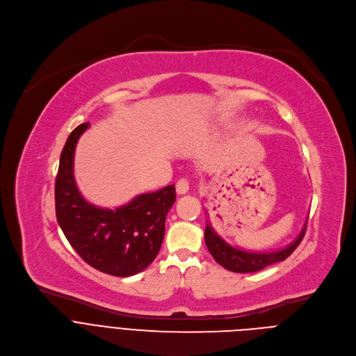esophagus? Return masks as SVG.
Here are the masks:
<instances>
[{
    "instance_id": "obj_1",
    "label": "esophagus",
    "mask_w": 356,
    "mask_h": 356,
    "mask_svg": "<svg viewBox=\"0 0 356 356\" xmlns=\"http://www.w3.org/2000/svg\"><path fill=\"white\" fill-rule=\"evenodd\" d=\"M190 186H188V180L187 179H180L177 183H176V191L177 194H186L188 191Z\"/></svg>"
}]
</instances>
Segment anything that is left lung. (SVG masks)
Segmentation results:
<instances>
[{
    "label": "left lung",
    "mask_w": 356,
    "mask_h": 356,
    "mask_svg": "<svg viewBox=\"0 0 356 356\" xmlns=\"http://www.w3.org/2000/svg\"><path fill=\"white\" fill-rule=\"evenodd\" d=\"M306 228L307 222L304 224L301 232L291 243H289L286 248L270 252H249L234 248L214 231L209 221L204 232V239L210 253L218 265L235 273H252L262 270L269 265L282 262L286 258H289L294 252V249L300 245L304 234H306Z\"/></svg>",
    "instance_id": "1"
}]
</instances>
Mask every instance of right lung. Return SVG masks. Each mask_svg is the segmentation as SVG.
Wrapping results in <instances>:
<instances>
[{
    "instance_id": "add662e5",
    "label": "right lung",
    "mask_w": 356,
    "mask_h": 356,
    "mask_svg": "<svg viewBox=\"0 0 356 356\" xmlns=\"http://www.w3.org/2000/svg\"><path fill=\"white\" fill-rule=\"evenodd\" d=\"M88 122L69 135L62 150L55 183L58 222L80 258L94 269L128 277L146 269L161 250L165 220L176 201L173 184L135 197L115 210L87 202L80 194L74 173V149Z\"/></svg>"
}]
</instances>
